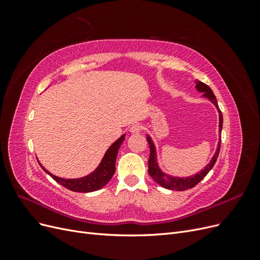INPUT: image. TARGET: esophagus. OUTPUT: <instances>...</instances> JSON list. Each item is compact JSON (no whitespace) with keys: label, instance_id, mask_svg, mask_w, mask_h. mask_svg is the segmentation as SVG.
Segmentation results:
<instances>
[{"label":"esophagus","instance_id":"obj_1","mask_svg":"<svg viewBox=\"0 0 260 260\" xmlns=\"http://www.w3.org/2000/svg\"><path fill=\"white\" fill-rule=\"evenodd\" d=\"M142 131V127H141L140 124H132L130 127V132L133 133V135H136V133H140Z\"/></svg>","mask_w":260,"mask_h":260}]
</instances>
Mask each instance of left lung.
I'll return each instance as SVG.
<instances>
[{
  "label": "left lung",
  "mask_w": 260,
  "mask_h": 260,
  "mask_svg": "<svg viewBox=\"0 0 260 260\" xmlns=\"http://www.w3.org/2000/svg\"><path fill=\"white\" fill-rule=\"evenodd\" d=\"M195 88L199 92L204 93L203 96L208 99L212 104H214L217 108L218 114H219V132H221L222 130V123H223V118H222V113L219 109L218 103H217V99L215 96L214 92L209 88V86L205 83H203L199 80H195ZM147 142L149 145V158H148V174L153 178L156 183H158L165 188H168V190H175V191H185L188 190V188L194 187L196 184L205 178L207 176L208 172L211 170V168L214 167V165L218 158V155L220 152V143H221V137L219 136V141L217 144L216 152L214 156L211 157L210 161L206 165L204 169L199 171L198 174H195L190 177H175L166 174L164 172L159 165H158V159H157V151H156V146L153 142L152 138L148 135H146Z\"/></svg>",
  "instance_id": "left-lung-1"
}]
</instances>
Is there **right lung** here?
Here are the masks:
<instances>
[{"label":"right lung","mask_w":260,"mask_h":260,"mask_svg":"<svg viewBox=\"0 0 260 260\" xmlns=\"http://www.w3.org/2000/svg\"><path fill=\"white\" fill-rule=\"evenodd\" d=\"M124 138H125V135H122L119 139L115 141V142L109 146L107 151L105 152L103 158H102L101 162L99 164V166L94 169L91 174L81 178H75V179L60 178L51 174L48 169H45L42 166L40 161H39V164H40L41 168L46 172V174L50 175L57 183L68 188L70 191L79 192V193H89V192L98 191L100 188L104 187L114 176L118 149H119V147L121 146L122 142L124 141Z\"/></svg>","instance_id":"1"}]
</instances>
